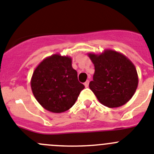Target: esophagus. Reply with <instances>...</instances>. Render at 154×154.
Wrapping results in <instances>:
<instances>
[{
  "instance_id": "34e87169",
  "label": "esophagus",
  "mask_w": 154,
  "mask_h": 154,
  "mask_svg": "<svg viewBox=\"0 0 154 154\" xmlns=\"http://www.w3.org/2000/svg\"><path fill=\"white\" fill-rule=\"evenodd\" d=\"M89 83H90V81H89V80H87V81L84 83V86H85V87H89Z\"/></svg>"
}]
</instances>
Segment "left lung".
<instances>
[{"mask_svg": "<svg viewBox=\"0 0 154 154\" xmlns=\"http://www.w3.org/2000/svg\"><path fill=\"white\" fill-rule=\"evenodd\" d=\"M95 73L89 87L100 103L116 108L131 99L138 85L135 66L123 54L106 49L101 54L88 53Z\"/></svg>", "mask_w": 154, "mask_h": 154, "instance_id": "obj_1", "label": "left lung"}]
</instances>
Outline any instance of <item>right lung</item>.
Instances as JSON below:
<instances>
[{"label": "right lung", "instance_id": "obj_1", "mask_svg": "<svg viewBox=\"0 0 154 154\" xmlns=\"http://www.w3.org/2000/svg\"><path fill=\"white\" fill-rule=\"evenodd\" d=\"M71 63L70 57L54 54L35 67L30 82L32 91L45 109L54 113L67 111L84 89Z\"/></svg>", "mask_w": 154, "mask_h": 154}]
</instances>
